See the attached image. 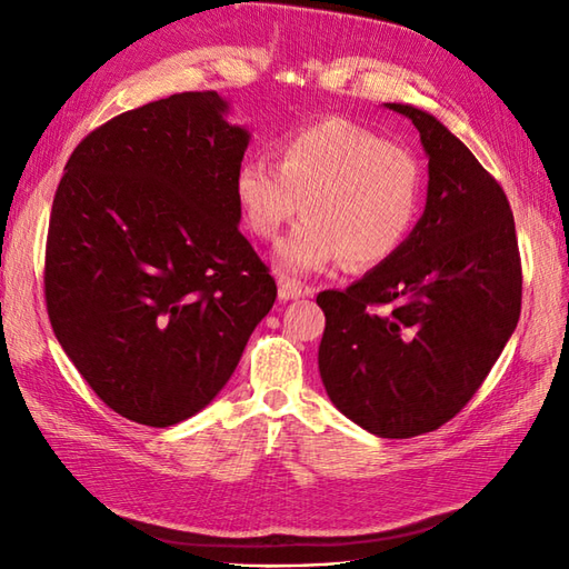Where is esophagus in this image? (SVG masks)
I'll return each mask as SVG.
<instances>
[{"instance_id":"obj_1","label":"esophagus","mask_w":569,"mask_h":569,"mask_svg":"<svg viewBox=\"0 0 569 569\" xmlns=\"http://www.w3.org/2000/svg\"><path fill=\"white\" fill-rule=\"evenodd\" d=\"M310 288H303L296 281H288V278H281V283H278V298L288 303V300H298L300 296H308Z\"/></svg>"}]
</instances>
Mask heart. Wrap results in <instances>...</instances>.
Instances as JSON below:
<instances>
[{
	"label": "heart",
	"mask_w": 569,
	"mask_h": 569,
	"mask_svg": "<svg viewBox=\"0 0 569 569\" xmlns=\"http://www.w3.org/2000/svg\"><path fill=\"white\" fill-rule=\"evenodd\" d=\"M234 190L249 229L261 239H276L300 210L308 214L276 249L281 273H318L340 259L369 269L391 259L413 227L422 166L408 149L332 117L291 131L278 166L266 159L241 163Z\"/></svg>",
	"instance_id": "1"
}]
</instances>
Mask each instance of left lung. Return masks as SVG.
Wrapping results in <instances>:
<instances>
[{"instance_id":"left-lung-1","label":"left lung","mask_w":569,"mask_h":569,"mask_svg":"<svg viewBox=\"0 0 569 569\" xmlns=\"http://www.w3.org/2000/svg\"><path fill=\"white\" fill-rule=\"evenodd\" d=\"M420 131L428 200L391 259L322 291L318 352L330 401L379 438H416L455 418L521 316L511 204L475 153L432 114L386 102Z\"/></svg>"}]
</instances>
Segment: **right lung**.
<instances>
[{"label":"right lung","instance_id":"obj_1","mask_svg":"<svg viewBox=\"0 0 569 569\" xmlns=\"http://www.w3.org/2000/svg\"><path fill=\"white\" fill-rule=\"evenodd\" d=\"M220 94L180 92L84 137L46 241V308L90 389L149 428L196 416L232 377L276 281L239 232L249 131Z\"/></svg>","mask_w":569,"mask_h":569}]
</instances>
